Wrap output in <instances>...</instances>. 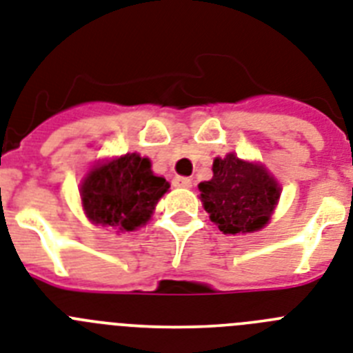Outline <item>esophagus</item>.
I'll list each match as a JSON object with an SVG mask.
<instances>
[{
    "label": "esophagus",
    "instance_id": "34e87169",
    "mask_svg": "<svg viewBox=\"0 0 353 353\" xmlns=\"http://www.w3.org/2000/svg\"><path fill=\"white\" fill-rule=\"evenodd\" d=\"M174 186H177V188H192V179L190 177L177 176L174 177Z\"/></svg>",
    "mask_w": 353,
    "mask_h": 353
}]
</instances>
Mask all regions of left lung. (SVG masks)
Returning <instances> with one entry per match:
<instances>
[{
	"label": "left lung",
	"instance_id": "obj_1",
	"mask_svg": "<svg viewBox=\"0 0 353 353\" xmlns=\"http://www.w3.org/2000/svg\"><path fill=\"white\" fill-rule=\"evenodd\" d=\"M213 177L199 183L201 203L222 233L262 230L280 199V185L260 163L235 154L213 159Z\"/></svg>",
	"mask_w": 353,
	"mask_h": 353
}]
</instances>
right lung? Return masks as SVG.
Segmentation results:
<instances>
[{
	"label": "right lung",
	"mask_w": 353,
	"mask_h": 353,
	"mask_svg": "<svg viewBox=\"0 0 353 353\" xmlns=\"http://www.w3.org/2000/svg\"><path fill=\"white\" fill-rule=\"evenodd\" d=\"M168 188L165 177L152 174L150 159L132 152L91 168L81 185V199L93 224L134 232L147 224Z\"/></svg>",
	"instance_id": "obj_1"
}]
</instances>
